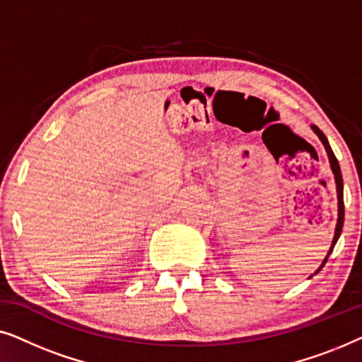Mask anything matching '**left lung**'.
<instances>
[{
	"label": "left lung",
	"instance_id": "obj_1",
	"mask_svg": "<svg viewBox=\"0 0 362 362\" xmlns=\"http://www.w3.org/2000/svg\"><path fill=\"white\" fill-rule=\"evenodd\" d=\"M311 130H313V132L316 133V135H318V138L321 140V143H323V146H325V150H326V155H328V160H329L331 171H333V175H334L336 192H338V222H336L334 237H333V242H331V247H329V250H328V255L325 257L323 264L320 265V269L315 272V274H318V272L325 267L326 260H328L329 254H331V252H333V249H334L336 242H338V239H339L341 230H343V224H344V201H343V176H341V168H339V163H338V160H336V156H334L333 150H331V146H329V143H328V138L325 136V133L321 132L320 128L316 127V125H311ZM311 276H313V275H311Z\"/></svg>",
	"mask_w": 362,
	"mask_h": 362
}]
</instances>
